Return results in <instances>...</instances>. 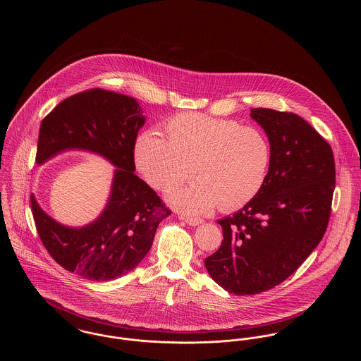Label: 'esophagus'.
Masks as SVG:
<instances>
[{"mask_svg": "<svg viewBox=\"0 0 361 361\" xmlns=\"http://www.w3.org/2000/svg\"><path fill=\"white\" fill-rule=\"evenodd\" d=\"M180 219H183L185 224L189 226H199V224H203V219L200 218H193V216H180Z\"/></svg>", "mask_w": 361, "mask_h": 361, "instance_id": "obj_1", "label": "esophagus"}]
</instances>
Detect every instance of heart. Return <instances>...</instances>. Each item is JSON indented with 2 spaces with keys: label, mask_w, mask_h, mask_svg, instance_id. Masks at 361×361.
Segmentation results:
<instances>
[{
  "label": "heart",
  "mask_w": 361,
  "mask_h": 361,
  "mask_svg": "<svg viewBox=\"0 0 361 361\" xmlns=\"http://www.w3.org/2000/svg\"><path fill=\"white\" fill-rule=\"evenodd\" d=\"M166 139L154 130L135 140L134 158L146 181L173 190L168 200L187 214H203L219 204L224 211L249 203L262 188L272 162L268 137L256 127L230 119L181 114L165 126Z\"/></svg>",
  "instance_id": "obj_1"
}]
</instances>
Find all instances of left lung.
Wrapping results in <instances>:
<instances>
[{"label": "left lung", "mask_w": 361, "mask_h": 361, "mask_svg": "<svg viewBox=\"0 0 361 361\" xmlns=\"http://www.w3.org/2000/svg\"><path fill=\"white\" fill-rule=\"evenodd\" d=\"M250 118L271 142L269 173L247 204L218 221L222 245L204 259L215 283L235 295L268 291L303 264L326 231L336 185L331 147L307 121L268 108Z\"/></svg>", "instance_id": "obj_1"}]
</instances>
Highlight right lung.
Returning <instances> with one entry per match:
<instances>
[{"label": "right lung", "mask_w": 361, "mask_h": 361, "mask_svg": "<svg viewBox=\"0 0 361 361\" xmlns=\"http://www.w3.org/2000/svg\"><path fill=\"white\" fill-rule=\"evenodd\" d=\"M146 118L134 97L92 89L58 104L39 130L36 164L82 150L115 166L102 214L90 224L56 222L31 196L37 234L51 257L66 271L93 281L131 272L149 253L158 224L171 209L135 174L134 146Z\"/></svg>", "instance_id": "add662e5"}]
</instances>
